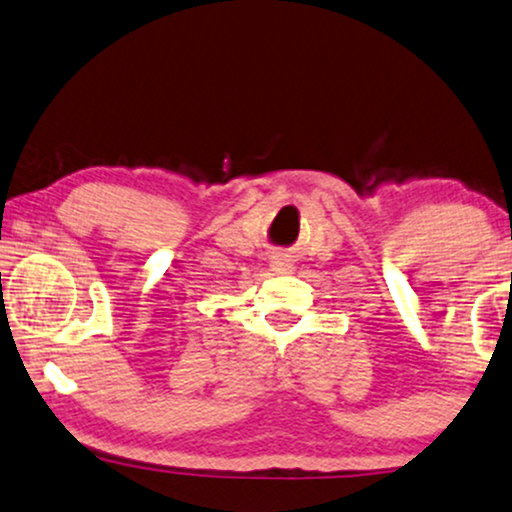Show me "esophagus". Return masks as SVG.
Here are the masks:
<instances>
[{"instance_id": "esophagus-1", "label": "esophagus", "mask_w": 512, "mask_h": 512, "mask_svg": "<svg viewBox=\"0 0 512 512\" xmlns=\"http://www.w3.org/2000/svg\"><path fill=\"white\" fill-rule=\"evenodd\" d=\"M271 269H274L276 274H292L295 264H292L288 252H274V255H271Z\"/></svg>"}]
</instances>
